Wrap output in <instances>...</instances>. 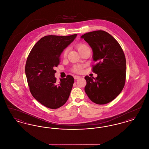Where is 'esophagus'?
Here are the masks:
<instances>
[{"instance_id":"obj_1","label":"esophagus","mask_w":149,"mask_h":149,"mask_svg":"<svg viewBox=\"0 0 149 149\" xmlns=\"http://www.w3.org/2000/svg\"><path fill=\"white\" fill-rule=\"evenodd\" d=\"M80 78V77L78 76V75H75V76H74V78L75 79H79Z\"/></svg>"}]
</instances>
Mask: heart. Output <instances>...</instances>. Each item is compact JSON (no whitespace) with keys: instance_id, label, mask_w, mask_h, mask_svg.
Listing matches in <instances>:
<instances>
[{"instance_id":"obj_1","label":"heart","mask_w":149,"mask_h":149,"mask_svg":"<svg viewBox=\"0 0 149 149\" xmlns=\"http://www.w3.org/2000/svg\"><path fill=\"white\" fill-rule=\"evenodd\" d=\"M77 47L78 49L79 52H80L81 51H82L83 50H84L85 49L88 47L84 43H80V44L78 45V46H77ZM68 51H69V49L68 48L64 50V52H63V56L64 57H65L67 55ZM83 66L81 65H74L71 69V71L74 72H76V73H80L83 70Z\"/></svg>"}]
</instances>
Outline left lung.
I'll return each instance as SVG.
<instances>
[{"instance_id":"8db88e82","label":"left lung","mask_w":149,"mask_h":149,"mask_svg":"<svg viewBox=\"0 0 149 149\" xmlns=\"http://www.w3.org/2000/svg\"><path fill=\"white\" fill-rule=\"evenodd\" d=\"M91 46L95 65L94 78L85 76V92L93 102L105 104L122 92L126 80V61L123 50L112 36L104 31L88 32L81 36Z\"/></svg>"}]
</instances>
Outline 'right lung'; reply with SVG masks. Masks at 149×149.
Returning <instances> with one entry per match:
<instances>
[{
  "mask_svg": "<svg viewBox=\"0 0 149 149\" xmlns=\"http://www.w3.org/2000/svg\"><path fill=\"white\" fill-rule=\"evenodd\" d=\"M77 35L46 36L33 47L27 59L25 72L32 96L44 106L57 109L69 97L74 79L71 75L60 79L57 83L54 70L60 57Z\"/></svg>",
  "mask_w": 149,
  "mask_h": 149,
  "instance_id": "add662e5",
  "label": "right lung"
}]
</instances>
